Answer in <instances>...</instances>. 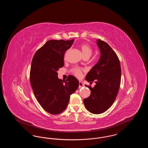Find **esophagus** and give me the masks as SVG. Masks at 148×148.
I'll return each instance as SVG.
<instances>
[{
  "instance_id": "1",
  "label": "esophagus",
  "mask_w": 148,
  "mask_h": 148,
  "mask_svg": "<svg viewBox=\"0 0 148 148\" xmlns=\"http://www.w3.org/2000/svg\"><path fill=\"white\" fill-rule=\"evenodd\" d=\"M84 86V84H83L82 82H79V89L82 88Z\"/></svg>"
}]
</instances>
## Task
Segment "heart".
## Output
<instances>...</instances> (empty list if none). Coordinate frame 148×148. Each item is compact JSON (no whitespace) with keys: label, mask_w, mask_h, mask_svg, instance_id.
<instances>
[{"label":"heart","mask_w":148,"mask_h":148,"mask_svg":"<svg viewBox=\"0 0 148 148\" xmlns=\"http://www.w3.org/2000/svg\"><path fill=\"white\" fill-rule=\"evenodd\" d=\"M80 48L82 50L83 55L84 57L85 56L90 57V56L92 55V47L89 45L87 44H83L81 45ZM73 73L77 77H80L82 75V69L77 67L75 68L73 70Z\"/></svg>","instance_id":"heart-1"}]
</instances>
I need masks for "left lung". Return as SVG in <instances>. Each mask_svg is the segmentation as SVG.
<instances>
[{
    "mask_svg": "<svg viewBox=\"0 0 148 148\" xmlns=\"http://www.w3.org/2000/svg\"><path fill=\"white\" fill-rule=\"evenodd\" d=\"M100 56L96 64L86 75L85 79L96 84L85 85L90 91V95L84 99L86 109L90 113L99 114L105 112L114 102L119 89L121 66L119 58L106 43L97 39Z\"/></svg>",
    "mask_w": 148,
    "mask_h": 148,
    "instance_id": "1",
    "label": "left lung"
}]
</instances>
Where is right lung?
I'll return each instance as SVG.
<instances>
[{"instance_id": "obj_1", "label": "right lung", "mask_w": 148, "mask_h": 148, "mask_svg": "<svg viewBox=\"0 0 148 148\" xmlns=\"http://www.w3.org/2000/svg\"><path fill=\"white\" fill-rule=\"evenodd\" d=\"M74 39L50 40L33 56L30 72V84L35 98L42 108L51 114L63 112L71 94L79 87V81L69 75L65 82L58 77L59 69L64 65V56Z\"/></svg>"}]
</instances>
